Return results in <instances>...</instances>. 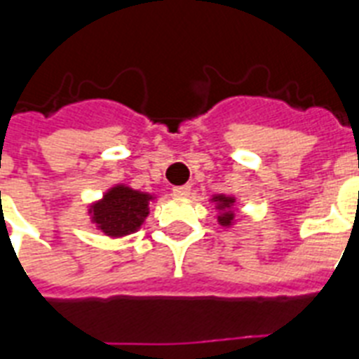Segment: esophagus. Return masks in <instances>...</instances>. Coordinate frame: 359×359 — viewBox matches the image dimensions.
I'll return each mask as SVG.
<instances>
[{"mask_svg":"<svg viewBox=\"0 0 359 359\" xmlns=\"http://www.w3.org/2000/svg\"><path fill=\"white\" fill-rule=\"evenodd\" d=\"M173 196H177V197L190 196V186H175Z\"/></svg>","mask_w":359,"mask_h":359,"instance_id":"esophagus-1","label":"esophagus"}]
</instances>
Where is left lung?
Segmentation results:
<instances>
[{"label":"left lung","mask_w":359,"mask_h":359,"mask_svg":"<svg viewBox=\"0 0 359 359\" xmlns=\"http://www.w3.org/2000/svg\"><path fill=\"white\" fill-rule=\"evenodd\" d=\"M214 201H218V208H219V210H222V208H224V210H225V212L222 214V216H218L219 224L225 225V227L233 224V218H235V214L231 212L229 208L233 207V203H235V199H233V197L216 196V197H214Z\"/></svg>","instance_id":"8db88e82"}]
</instances>
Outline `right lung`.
Masks as SVG:
<instances>
[{"instance_id": "obj_1", "label": "right lung", "mask_w": 359, "mask_h": 359, "mask_svg": "<svg viewBox=\"0 0 359 359\" xmlns=\"http://www.w3.org/2000/svg\"><path fill=\"white\" fill-rule=\"evenodd\" d=\"M151 199V196L130 190L126 186H115L102 201L91 208L93 222L109 236L130 235L143 224Z\"/></svg>"}]
</instances>
